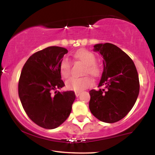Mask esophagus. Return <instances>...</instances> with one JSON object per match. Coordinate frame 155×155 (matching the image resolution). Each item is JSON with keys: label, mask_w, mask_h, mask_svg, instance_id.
<instances>
[{"label": "esophagus", "mask_w": 155, "mask_h": 155, "mask_svg": "<svg viewBox=\"0 0 155 155\" xmlns=\"http://www.w3.org/2000/svg\"><path fill=\"white\" fill-rule=\"evenodd\" d=\"M75 96L78 97L79 96V95L80 94V92H78V91H75Z\"/></svg>", "instance_id": "34e87169"}]
</instances>
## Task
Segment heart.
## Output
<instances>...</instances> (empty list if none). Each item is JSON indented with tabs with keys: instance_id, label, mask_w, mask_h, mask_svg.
Here are the masks:
<instances>
[{
	"instance_id": "1",
	"label": "heart",
	"mask_w": 155,
	"mask_h": 155,
	"mask_svg": "<svg viewBox=\"0 0 155 155\" xmlns=\"http://www.w3.org/2000/svg\"><path fill=\"white\" fill-rule=\"evenodd\" d=\"M74 57L78 61H81L85 64L83 74H89L94 78L98 77L100 74V68L96 63V56L87 49H80L74 54ZM59 71L61 77L67 79L70 77L71 73V63L68 58H64L60 61L58 65ZM92 84V80L89 76L82 78H71L65 82L66 87L71 90L82 91L90 87Z\"/></svg>"
}]
</instances>
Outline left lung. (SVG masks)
I'll return each instance as SVG.
<instances>
[{"mask_svg":"<svg viewBox=\"0 0 155 155\" xmlns=\"http://www.w3.org/2000/svg\"><path fill=\"white\" fill-rule=\"evenodd\" d=\"M104 58V71L99 90L90 91L89 108L97 119L117 122L130 111L140 90L138 74L132 59L114 44L94 45Z\"/></svg>","mask_w":155,"mask_h":155,"instance_id":"left-lung-1","label":"left lung"}]
</instances>
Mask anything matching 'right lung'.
<instances>
[{
  "mask_svg": "<svg viewBox=\"0 0 155 155\" xmlns=\"http://www.w3.org/2000/svg\"><path fill=\"white\" fill-rule=\"evenodd\" d=\"M66 48L48 46L35 53L25 63L18 82V94L25 113L46 129H54L68 117L75 99L73 91L57 92L65 86L59 63Z\"/></svg>",
  "mask_w": 155,
  "mask_h": 155,
  "instance_id": "1",
  "label": "right lung"
}]
</instances>
